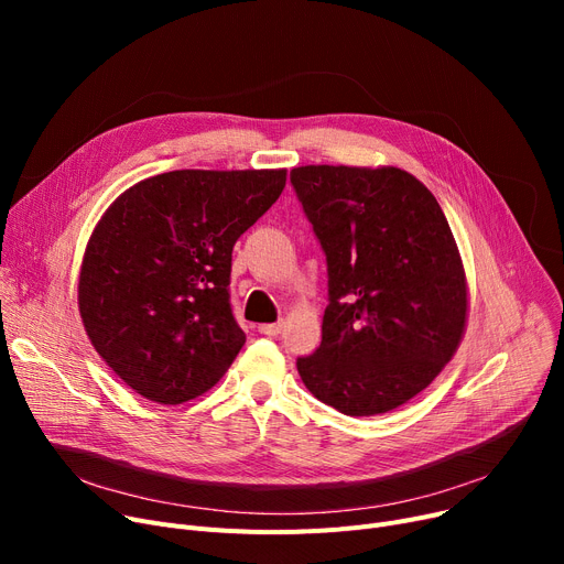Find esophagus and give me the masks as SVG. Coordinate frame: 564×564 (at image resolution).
Wrapping results in <instances>:
<instances>
[{
  "mask_svg": "<svg viewBox=\"0 0 564 564\" xmlns=\"http://www.w3.org/2000/svg\"><path fill=\"white\" fill-rule=\"evenodd\" d=\"M281 329H283V324H281V322H272V324H258V332H260L262 336H279V334H281Z\"/></svg>",
  "mask_w": 564,
  "mask_h": 564,
  "instance_id": "34e87169",
  "label": "esophagus"
}]
</instances>
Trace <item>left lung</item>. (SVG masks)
<instances>
[{
  "label": "left lung",
  "instance_id": "left-lung-1",
  "mask_svg": "<svg viewBox=\"0 0 564 564\" xmlns=\"http://www.w3.org/2000/svg\"><path fill=\"white\" fill-rule=\"evenodd\" d=\"M290 183L327 256L322 343L306 389L345 416L387 413L455 354L466 322L457 245L432 192L400 169L300 166Z\"/></svg>",
  "mask_w": 564,
  "mask_h": 564
}]
</instances>
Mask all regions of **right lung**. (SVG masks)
<instances>
[{
	"mask_svg": "<svg viewBox=\"0 0 564 564\" xmlns=\"http://www.w3.org/2000/svg\"><path fill=\"white\" fill-rule=\"evenodd\" d=\"M285 171H169L118 196L79 274L84 329L139 395L181 404L213 389L247 336L230 306L232 247Z\"/></svg>",
	"mask_w": 564,
	"mask_h": 564,
	"instance_id": "add662e5",
	"label": "right lung"
}]
</instances>
